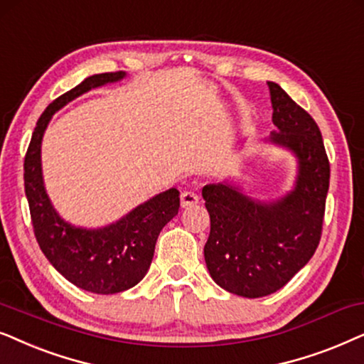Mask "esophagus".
Masks as SVG:
<instances>
[{
    "label": "esophagus",
    "instance_id": "esophagus-1",
    "mask_svg": "<svg viewBox=\"0 0 364 364\" xmlns=\"http://www.w3.org/2000/svg\"><path fill=\"white\" fill-rule=\"evenodd\" d=\"M198 201H200V198H198L196 193L193 191H185L181 193V208H190V206H195L198 205Z\"/></svg>",
    "mask_w": 364,
    "mask_h": 364
}]
</instances>
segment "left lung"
Listing matches in <instances>:
<instances>
[{"label":"left lung","instance_id":"8db88e82","mask_svg":"<svg viewBox=\"0 0 364 364\" xmlns=\"http://www.w3.org/2000/svg\"><path fill=\"white\" fill-rule=\"evenodd\" d=\"M268 88L276 129L266 141L296 158L293 190L261 201L232 181L203 188L211 220L206 268L216 284L245 298L278 291L311 259L329 188V161L318 124L279 85L268 81Z\"/></svg>","mask_w":364,"mask_h":364}]
</instances>
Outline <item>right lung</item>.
<instances>
[{
	"label": "right lung",
	"mask_w": 364,
	"mask_h": 364,
	"mask_svg": "<svg viewBox=\"0 0 364 364\" xmlns=\"http://www.w3.org/2000/svg\"><path fill=\"white\" fill-rule=\"evenodd\" d=\"M126 76L124 71L86 77L61 95L38 119L24 158V191L38 245L48 261L75 287L96 294L133 288L148 273L159 231L179 210V191L166 190L149 198L103 228H81L63 220L48 196L41 169V141L53 114L77 96Z\"/></svg>",
	"instance_id": "obj_1"
}]
</instances>
